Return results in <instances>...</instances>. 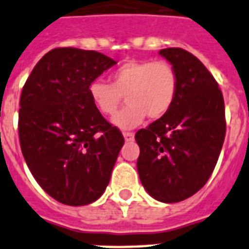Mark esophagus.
<instances>
[{"instance_id":"34e87169","label":"esophagus","mask_w":249,"mask_h":249,"mask_svg":"<svg viewBox=\"0 0 249 249\" xmlns=\"http://www.w3.org/2000/svg\"><path fill=\"white\" fill-rule=\"evenodd\" d=\"M123 135H124L125 142L134 141V134H133V133H130V131H125V133H123Z\"/></svg>"}]
</instances>
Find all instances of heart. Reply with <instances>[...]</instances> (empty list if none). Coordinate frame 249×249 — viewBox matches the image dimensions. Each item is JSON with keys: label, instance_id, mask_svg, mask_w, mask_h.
Masks as SVG:
<instances>
[{"label": "heart", "instance_id": "heart-1", "mask_svg": "<svg viewBox=\"0 0 249 249\" xmlns=\"http://www.w3.org/2000/svg\"><path fill=\"white\" fill-rule=\"evenodd\" d=\"M111 83L93 79L89 99L104 115H114L126 95L128 106L112 118L121 130L141 125L145 116L160 119L170 111L178 91V74L164 60H131L111 73Z\"/></svg>", "mask_w": 249, "mask_h": 249}]
</instances>
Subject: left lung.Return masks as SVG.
Returning <instances> with one entry per match:
<instances>
[{"label": "left lung", "instance_id": "obj_1", "mask_svg": "<svg viewBox=\"0 0 249 249\" xmlns=\"http://www.w3.org/2000/svg\"><path fill=\"white\" fill-rule=\"evenodd\" d=\"M160 54L175 67L178 91L170 111L137 131V168L148 194L171 204L187 199L208 182L227 125L223 93L206 67L181 48Z\"/></svg>", "mask_w": 249, "mask_h": 249}]
</instances>
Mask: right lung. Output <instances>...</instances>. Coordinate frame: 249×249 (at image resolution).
Returning a JSON list of instances; mask_svg holds the SVG:
<instances>
[{
  "mask_svg": "<svg viewBox=\"0 0 249 249\" xmlns=\"http://www.w3.org/2000/svg\"><path fill=\"white\" fill-rule=\"evenodd\" d=\"M115 64L95 50L57 48L37 62L22 89V156L41 189L66 205L99 199L124 144L89 95V83Z\"/></svg>",
  "mask_w": 249,
  "mask_h": 249,
  "instance_id": "right-lung-1",
  "label": "right lung"
}]
</instances>
